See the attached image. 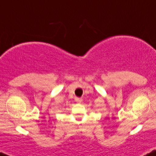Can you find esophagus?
Listing matches in <instances>:
<instances>
[{
	"mask_svg": "<svg viewBox=\"0 0 156 156\" xmlns=\"http://www.w3.org/2000/svg\"><path fill=\"white\" fill-rule=\"evenodd\" d=\"M75 101L77 102V103H81L82 102V98H75Z\"/></svg>",
	"mask_w": 156,
	"mask_h": 156,
	"instance_id": "1",
	"label": "esophagus"
}]
</instances>
